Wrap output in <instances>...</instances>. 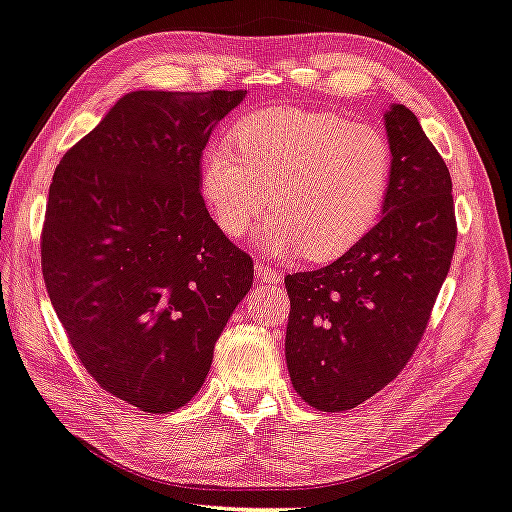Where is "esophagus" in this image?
Returning <instances> with one entry per match:
<instances>
[{
  "label": "esophagus",
  "mask_w": 512,
  "mask_h": 512,
  "mask_svg": "<svg viewBox=\"0 0 512 512\" xmlns=\"http://www.w3.org/2000/svg\"><path fill=\"white\" fill-rule=\"evenodd\" d=\"M256 279L261 283H279L281 281V270L277 265H256Z\"/></svg>",
  "instance_id": "34e87169"
}]
</instances>
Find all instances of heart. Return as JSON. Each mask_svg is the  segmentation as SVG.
<instances>
[{"mask_svg":"<svg viewBox=\"0 0 512 512\" xmlns=\"http://www.w3.org/2000/svg\"><path fill=\"white\" fill-rule=\"evenodd\" d=\"M393 180V148L382 130L318 109L274 107L242 119L233 141L201 155L203 201L219 229L242 240L267 208L261 249L332 261L380 219Z\"/></svg>","mask_w":512,"mask_h":512,"instance_id":"1","label":"heart"}]
</instances>
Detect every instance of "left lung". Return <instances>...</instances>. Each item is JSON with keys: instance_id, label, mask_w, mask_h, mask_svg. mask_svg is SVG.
<instances>
[{"instance_id": "1", "label": "left lung", "mask_w": 512, "mask_h": 512, "mask_svg": "<svg viewBox=\"0 0 512 512\" xmlns=\"http://www.w3.org/2000/svg\"><path fill=\"white\" fill-rule=\"evenodd\" d=\"M384 125L393 180L380 222L334 263L286 277L290 382L320 412L352 410L403 371L451 270L446 162L405 105H391Z\"/></svg>"}]
</instances>
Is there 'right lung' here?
<instances>
[{
    "label": "right lung",
    "instance_id": "obj_1",
    "mask_svg": "<svg viewBox=\"0 0 512 512\" xmlns=\"http://www.w3.org/2000/svg\"><path fill=\"white\" fill-rule=\"evenodd\" d=\"M245 91H132L61 157L41 265L77 359L112 396L167 414L201 389L254 283L212 222L201 155Z\"/></svg>",
    "mask_w": 512,
    "mask_h": 512
}]
</instances>
